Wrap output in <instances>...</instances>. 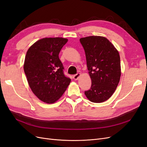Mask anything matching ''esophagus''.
Segmentation results:
<instances>
[{"label":"esophagus","instance_id":"34e87169","mask_svg":"<svg viewBox=\"0 0 147 147\" xmlns=\"http://www.w3.org/2000/svg\"><path fill=\"white\" fill-rule=\"evenodd\" d=\"M80 73H77V74H75V75H74V76H73V78H74V79L75 80H78V78L80 77Z\"/></svg>","mask_w":147,"mask_h":147}]
</instances>
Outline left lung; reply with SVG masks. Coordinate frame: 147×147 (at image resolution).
I'll return each instance as SVG.
<instances>
[{"mask_svg": "<svg viewBox=\"0 0 147 147\" xmlns=\"http://www.w3.org/2000/svg\"><path fill=\"white\" fill-rule=\"evenodd\" d=\"M80 41L85 52L90 90L84 92L88 100L100 103L108 100L116 90L121 77L118 51L109 40L102 36H89Z\"/></svg>", "mask_w": 147, "mask_h": 147, "instance_id": "left-lung-1", "label": "left lung"}]
</instances>
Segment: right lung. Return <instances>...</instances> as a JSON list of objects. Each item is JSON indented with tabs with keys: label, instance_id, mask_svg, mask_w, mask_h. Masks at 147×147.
Wrapping results in <instances>:
<instances>
[{
	"label": "right lung",
	"instance_id": "add662e5",
	"mask_svg": "<svg viewBox=\"0 0 147 147\" xmlns=\"http://www.w3.org/2000/svg\"><path fill=\"white\" fill-rule=\"evenodd\" d=\"M68 39L43 38L35 42L26 53L24 70L29 85L38 98L53 104L63 96L71 82L65 77L59 54Z\"/></svg>",
	"mask_w": 147,
	"mask_h": 147
}]
</instances>
